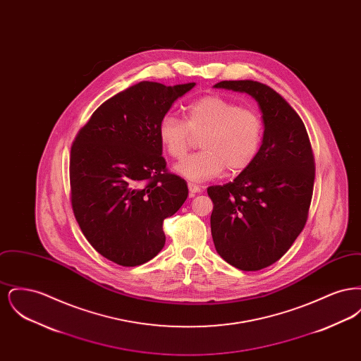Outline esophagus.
Instances as JSON below:
<instances>
[{
	"label": "esophagus",
	"instance_id": "obj_1",
	"mask_svg": "<svg viewBox=\"0 0 361 361\" xmlns=\"http://www.w3.org/2000/svg\"><path fill=\"white\" fill-rule=\"evenodd\" d=\"M188 189L189 195L193 196L195 193H200V192L203 190V187H202V185H196V184H193V183H188Z\"/></svg>",
	"mask_w": 361,
	"mask_h": 361
}]
</instances>
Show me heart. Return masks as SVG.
I'll return each instance as SVG.
<instances>
[{
    "label": "heart",
    "mask_w": 361,
    "mask_h": 361,
    "mask_svg": "<svg viewBox=\"0 0 361 361\" xmlns=\"http://www.w3.org/2000/svg\"><path fill=\"white\" fill-rule=\"evenodd\" d=\"M202 152L177 165V172L192 181H206L228 173L246 171L257 158L264 137V121L257 109L240 106L219 94H207L188 104L187 121L165 115L158 123V137L174 159L188 153L195 137Z\"/></svg>",
    "instance_id": "heart-1"
}]
</instances>
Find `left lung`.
<instances>
[{
  "mask_svg": "<svg viewBox=\"0 0 361 361\" xmlns=\"http://www.w3.org/2000/svg\"><path fill=\"white\" fill-rule=\"evenodd\" d=\"M215 87L246 92L262 112L264 137L255 162L234 181L207 189L216 252L240 271H259L283 257L305 228L314 154L303 121L272 87L250 80Z\"/></svg>",
  "mask_w": 361,
  "mask_h": 361,
  "instance_id": "1",
  "label": "left lung"
}]
</instances>
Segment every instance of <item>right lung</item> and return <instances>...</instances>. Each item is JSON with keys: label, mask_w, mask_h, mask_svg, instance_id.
<instances>
[{"label": "right lung", "mask_w": 361, "mask_h": 361, "mask_svg": "<svg viewBox=\"0 0 361 361\" xmlns=\"http://www.w3.org/2000/svg\"><path fill=\"white\" fill-rule=\"evenodd\" d=\"M195 82L142 81L102 104L70 152V200L89 243L121 267L155 257L162 224L183 206L187 181L166 168L158 123Z\"/></svg>", "instance_id": "1"}]
</instances>
